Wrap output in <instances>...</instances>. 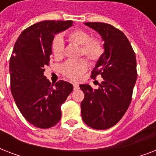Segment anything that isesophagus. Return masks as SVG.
Instances as JSON below:
<instances>
[{
	"mask_svg": "<svg viewBox=\"0 0 156 156\" xmlns=\"http://www.w3.org/2000/svg\"><path fill=\"white\" fill-rule=\"evenodd\" d=\"M78 88V84H77V83H73V89L74 90H77Z\"/></svg>",
	"mask_w": 156,
	"mask_h": 156,
	"instance_id": "esophagus-1",
	"label": "esophagus"
}]
</instances>
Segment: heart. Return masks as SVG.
I'll list each match as a JSON object with an SVG mask.
<instances>
[{
	"label": "heart",
	"mask_w": 156,
	"mask_h": 156,
	"mask_svg": "<svg viewBox=\"0 0 156 156\" xmlns=\"http://www.w3.org/2000/svg\"><path fill=\"white\" fill-rule=\"evenodd\" d=\"M69 40L76 45L81 46V55L85 56L90 63L100 61L104 53V45L101 40L91 38L85 30H76L69 35ZM65 44L62 36L56 35L52 42V53L56 58L63 56ZM87 69V62L85 59L78 61H68L61 66V72L71 80L76 81Z\"/></svg>",
	"instance_id": "obj_1"
}]
</instances>
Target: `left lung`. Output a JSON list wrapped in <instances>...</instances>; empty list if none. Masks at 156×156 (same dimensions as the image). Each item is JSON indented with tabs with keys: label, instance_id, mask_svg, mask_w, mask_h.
<instances>
[{
	"label": "left lung",
	"instance_id": "left-lung-1",
	"mask_svg": "<svg viewBox=\"0 0 156 156\" xmlns=\"http://www.w3.org/2000/svg\"><path fill=\"white\" fill-rule=\"evenodd\" d=\"M104 40V53L91 72L103 80L97 90L79 85L85 95L81 103L82 118L90 128L106 129L118 122L127 111L137 80L135 53L121 30L104 23H85Z\"/></svg>",
	"mask_w": 156,
	"mask_h": 156
}]
</instances>
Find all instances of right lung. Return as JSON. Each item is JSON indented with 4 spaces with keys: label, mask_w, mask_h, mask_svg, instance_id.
I'll return each mask as SVG.
<instances>
[{
    "label": "right lung",
    "mask_w": 156,
    "mask_h": 156,
    "mask_svg": "<svg viewBox=\"0 0 156 156\" xmlns=\"http://www.w3.org/2000/svg\"><path fill=\"white\" fill-rule=\"evenodd\" d=\"M72 25V21L35 23L21 33L13 47L9 61L11 93L24 118L38 128H51L58 123L61 104L73 89L63 80L53 87L44 75L54 36Z\"/></svg>",
    "instance_id": "1"
}]
</instances>
